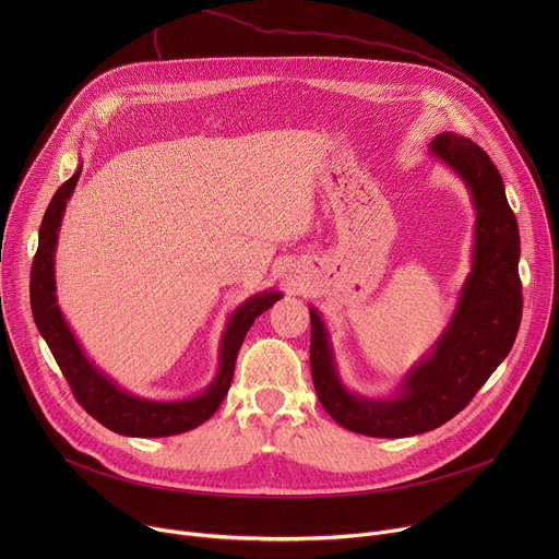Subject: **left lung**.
Masks as SVG:
<instances>
[{
	"label": "left lung",
	"mask_w": 559,
	"mask_h": 559,
	"mask_svg": "<svg viewBox=\"0 0 559 559\" xmlns=\"http://www.w3.org/2000/svg\"><path fill=\"white\" fill-rule=\"evenodd\" d=\"M429 150L466 183L475 207L471 274L451 323L386 401L345 389L321 313L309 307V365L318 401L345 429L371 438H407L449 423L509 356L522 321L520 231L502 177L471 139L442 132Z\"/></svg>",
	"instance_id": "left-lung-1"
}]
</instances>
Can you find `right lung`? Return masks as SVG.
<instances>
[{
    "instance_id": "add662e5",
    "label": "right lung",
    "mask_w": 559,
    "mask_h": 559,
    "mask_svg": "<svg viewBox=\"0 0 559 559\" xmlns=\"http://www.w3.org/2000/svg\"><path fill=\"white\" fill-rule=\"evenodd\" d=\"M82 166L55 192L39 227V248L33 259L31 270V307L35 325L44 341L48 343L63 378L68 380L72 395L97 423L106 429L132 436V438H166L190 431L203 425L221 407L223 397L234 378V365L238 349L257 318L267 311L283 294L263 292L246 300L229 316L227 330L221 341L218 371L212 384L188 401H147V397L132 395L117 386L108 376H104L79 347L74 334L63 321L55 294V248L66 201L70 199Z\"/></svg>"
}]
</instances>
